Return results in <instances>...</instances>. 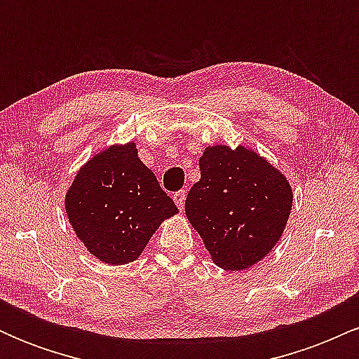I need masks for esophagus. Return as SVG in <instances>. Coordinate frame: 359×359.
Segmentation results:
<instances>
[{"label":"esophagus","mask_w":359,"mask_h":359,"mask_svg":"<svg viewBox=\"0 0 359 359\" xmlns=\"http://www.w3.org/2000/svg\"><path fill=\"white\" fill-rule=\"evenodd\" d=\"M174 201H175L177 208H179L180 211H182L184 205H185V191H177V192H174Z\"/></svg>","instance_id":"1"}]
</instances>
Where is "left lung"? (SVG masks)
Segmentation results:
<instances>
[{
    "mask_svg": "<svg viewBox=\"0 0 359 359\" xmlns=\"http://www.w3.org/2000/svg\"><path fill=\"white\" fill-rule=\"evenodd\" d=\"M201 180L185 199V214L212 262L245 270L270 253L285 229L292 187L265 158L238 147H208Z\"/></svg>",
    "mask_w": 359,
    "mask_h": 359,
    "instance_id": "8db88e82",
    "label": "left lung"
}]
</instances>
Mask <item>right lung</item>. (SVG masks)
Listing matches in <instances>:
<instances>
[{
	"label": "right lung",
	"instance_id": "1",
	"mask_svg": "<svg viewBox=\"0 0 359 359\" xmlns=\"http://www.w3.org/2000/svg\"><path fill=\"white\" fill-rule=\"evenodd\" d=\"M77 238L101 262L137 259L160 222L179 212L154 172L138 158L137 145L109 147L89 160L65 196Z\"/></svg>",
	"mask_w": 359,
	"mask_h": 359
}]
</instances>
